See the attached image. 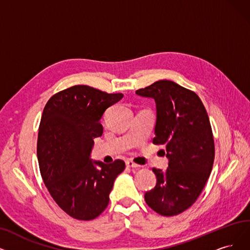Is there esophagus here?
<instances>
[{"label":"esophagus","instance_id":"obj_1","mask_svg":"<svg viewBox=\"0 0 250 250\" xmlns=\"http://www.w3.org/2000/svg\"><path fill=\"white\" fill-rule=\"evenodd\" d=\"M126 166H127V167H131V168H137V167H139V165L133 163L132 161H130V160H127V161H126Z\"/></svg>","mask_w":250,"mask_h":250}]
</instances>
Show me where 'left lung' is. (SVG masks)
Listing matches in <instances>:
<instances>
[{
	"label": "left lung",
	"mask_w": 250,
	"mask_h": 250,
	"mask_svg": "<svg viewBox=\"0 0 250 250\" xmlns=\"http://www.w3.org/2000/svg\"><path fill=\"white\" fill-rule=\"evenodd\" d=\"M156 103L153 144L165 145V171L153 168L156 186L145 194L157 213L173 216L191 207L200 196L214 161L210 122L199 96L172 81L160 80L135 92Z\"/></svg>",
	"instance_id": "8db88e82"
}]
</instances>
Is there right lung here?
<instances>
[{
  "label": "right lung",
  "mask_w": 250,
  "mask_h": 250,
  "mask_svg": "<svg viewBox=\"0 0 250 250\" xmlns=\"http://www.w3.org/2000/svg\"><path fill=\"white\" fill-rule=\"evenodd\" d=\"M87 85L54 94L46 104L39 127L37 154L40 171L50 195L68 215L90 221L106 208L122 160L92 161L93 139L103 135L105 109L121 101Z\"/></svg>",
  "instance_id": "1"
}]
</instances>
